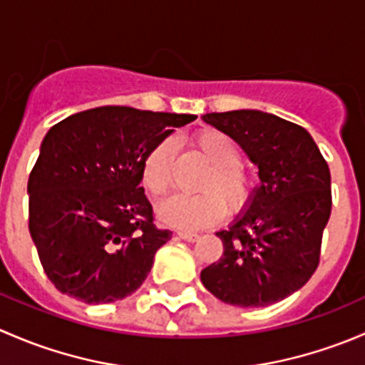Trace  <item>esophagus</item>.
<instances>
[{"instance_id": "esophagus-1", "label": "esophagus", "mask_w": 365, "mask_h": 365, "mask_svg": "<svg viewBox=\"0 0 365 365\" xmlns=\"http://www.w3.org/2000/svg\"><path fill=\"white\" fill-rule=\"evenodd\" d=\"M178 237L182 238V240H187V242H197V240H200V235L189 233V231H178Z\"/></svg>"}]
</instances>
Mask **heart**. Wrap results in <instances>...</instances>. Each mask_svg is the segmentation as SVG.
Here are the masks:
<instances>
[{
    "label": "heart",
    "mask_w": 365,
    "mask_h": 365,
    "mask_svg": "<svg viewBox=\"0 0 365 365\" xmlns=\"http://www.w3.org/2000/svg\"><path fill=\"white\" fill-rule=\"evenodd\" d=\"M192 145L210 164L200 183V189L205 192L196 196H173L159 208L162 222L183 230L215 224L226 213L224 203H227L230 212H240L249 205L254 190L252 176L240 164V146L231 135L217 128H203L192 138ZM173 157V143L164 139L143 162L141 182L152 196H165L171 189Z\"/></svg>",
    "instance_id": "b5f03b06"
}]
</instances>
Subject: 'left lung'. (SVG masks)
Returning a JSON list of instances; mask_svg holds the SVG:
<instances>
[{"label": "left lung", "mask_w": 365, "mask_h": 365, "mask_svg": "<svg viewBox=\"0 0 365 365\" xmlns=\"http://www.w3.org/2000/svg\"><path fill=\"white\" fill-rule=\"evenodd\" d=\"M203 121L240 145L257 165L259 185L230 227L215 233L224 252L201 282L238 307L284 300L318 268L332 210L329 164L304 127L275 114L238 109L206 113Z\"/></svg>", "instance_id": "1"}]
</instances>
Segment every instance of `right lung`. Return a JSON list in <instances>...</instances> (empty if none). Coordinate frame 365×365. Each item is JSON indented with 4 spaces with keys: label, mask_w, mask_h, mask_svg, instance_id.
Wrapping results in <instances>:
<instances>
[{
    "label": "right lung",
    "mask_w": 365,
    "mask_h": 365,
    "mask_svg": "<svg viewBox=\"0 0 365 365\" xmlns=\"http://www.w3.org/2000/svg\"><path fill=\"white\" fill-rule=\"evenodd\" d=\"M196 118L104 106L49 128L28 180L29 233L56 289L109 304L143 284L171 238L153 224L143 162Z\"/></svg>",
    "instance_id": "1"
}]
</instances>
